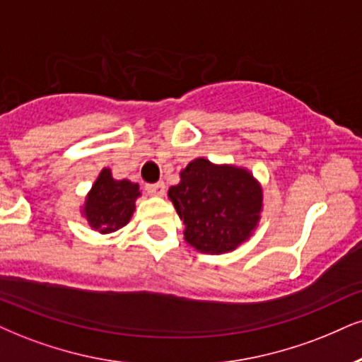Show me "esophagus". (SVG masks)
Returning a JSON list of instances; mask_svg holds the SVG:
<instances>
[{
	"label": "esophagus",
	"mask_w": 362,
	"mask_h": 362,
	"mask_svg": "<svg viewBox=\"0 0 362 362\" xmlns=\"http://www.w3.org/2000/svg\"><path fill=\"white\" fill-rule=\"evenodd\" d=\"M146 189L147 193L153 196H163L166 193V185H164L163 181H159V182H154V185H147Z\"/></svg>",
	"instance_id": "obj_1"
}]
</instances>
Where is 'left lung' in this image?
Returning <instances> with one entry per match:
<instances>
[{
	"mask_svg": "<svg viewBox=\"0 0 362 362\" xmlns=\"http://www.w3.org/2000/svg\"><path fill=\"white\" fill-rule=\"evenodd\" d=\"M185 223V240L202 253L231 252L260 220L262 188L247 169L194 159L168 191Z\"/></svg>",
	"mask_w": 362,
	"mask_h": 362,
	"instance_id": "8db88e82",
	"label": "left lung"
}]
</instances>
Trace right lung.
Here are the masks:
<instances>
[{
	"instance_id": "1",
	"label": "right lung",
	"mask_w": 362,
	"mask_h": 362,
	"mask_svg": "<svg viewBox=\"0 0 362 362\" xmlns=\"http://www.w3.org/2000/svg\"><path fill=\"white\" fill-rule=\"evenodd\" d=\"M139 196V185L114 180L110 169H102L87 196L83 215L93 230L110 233L127 225Z\"/></svg>"
}]
</instances>
